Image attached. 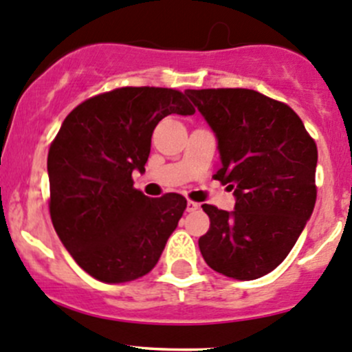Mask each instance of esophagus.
I'll list each match as a JSON object with an SVG mask.
<instances>
[{
	"instance_id": "obj_1",
	"label": "esophagus",
	"mask_w": 352,
	"mask_h": 352,
	"mask_svg": "<svg viewBox=\"0 0 352 352\" xmlns=\"http://www.w3.org/2000/svg\"><path fill=\"white\" fill-rule=\"evenodd\" d=\"M197 210H200V203L188 200V203H186V212H197Z\"/></svg>"
}]
</instances>
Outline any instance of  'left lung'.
<instances>
[{
    "mask_svg": "<svg viewBox=\"0 0 352 352\" xmlns=\"http://www.w3.org/2000/svg\"><path fill=\"white\" fill-rule=\"evenodd\" d=\"M219 142L215 179L234 190L232 212L201 205L210 229L205 263L234 280H257L280 266L317 200V146L298 115L254 89H186Z\"/></svg>",
    "mask_w": 352,
    "mask_h": 352,
    "instance_id": "left-lung-1",
    "label": "left lung"
}]
</instances>
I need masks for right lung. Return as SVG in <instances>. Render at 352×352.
I'll list each match as a JSON object with an SVG mask.
<instances>
[{
	"label": "right lung",
	"instance_id": "right-lung-1",
	"mask_svg": "<svg viewBox=\"0 0 352 352\" xmlns=\"http://www.w3.org/2000/svg\"><path fill=\"white\" fill-rule=\"evenodd\" d=\"M171 113L193 115L181 91L118 88L82 101L50 144V219L60 242L88 274L125 283L157 264L186 198H149L133 188L146 171L155 125Z\"/></svg>",
	"mask_w": 352,
	"mask_h": 352
}]
</instances>
